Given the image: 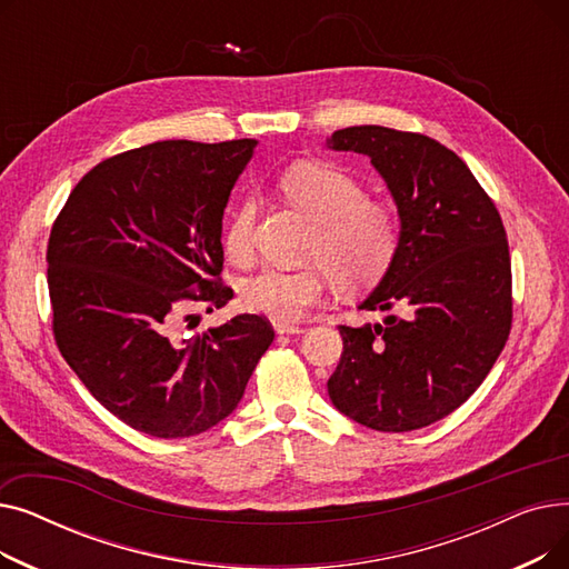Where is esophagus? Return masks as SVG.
<instances>
[{"label":"esophagus","mask_w":569,"mask_h":569,"mask_svg":"<svg viewBox=\"0 0 569 569\" xmlns=\"http://www.w3.org/2000/svg\"><path fill=\"white\" fill-rule=\"evenodd\" d=\"M274 330H277V335H302L305 327H300V325H274Z\"/></svg>","instance_id":"esophagus-1"}]
</instances>
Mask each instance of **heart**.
Wrapping results in <instances>:
<instances>
[{"instance_id":"obj_1","label":"heart","mask_w":569,"mask_h":569,"mask_svg":"<svg viewBox=\"0 0 569 569\" xmlns=\"http://www.w3.org/2000/svg\"><path fill=\"white\" fill-rule=\"evenodd\" d=\"M288 200L316 223L311 260L322 267L274 269L242 283V302L251 313L277 325H292L322 302L327 274L346 290L376 283L390 267L399 247V219L390 204L367 198L360 179L332 163H300L281 179ZM256 204L247 200L230 219L223 237L232 262L253 253Z\"/></svg>"}]
</instances>
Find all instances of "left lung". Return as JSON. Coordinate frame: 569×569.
Returning <instances> with one entry per match:
<instances>
[{
  "instance_id": "1",
  "label": "left lung",
  "mask_w": 569,
  "mask_h": 569,
  "mask_svg": "<svg viewBox=\"0 0 569 569\" xmlns=\"http://www.w3.org/2000/svg\"><path fill=\"white\" fill-rule=\"evenodd\" d=\"M327 147L371 159L401 221L399 247L360 305L399 313L339 325L332 403L376 431L403 433L457 410L482 385L512 327V262L498 209L438 140L387 127L335 131Z\"/></svg>"
}]
</instances>
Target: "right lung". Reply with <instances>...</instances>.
<instances>
[{"label":"right lung","instance_id":"obj_1","mask_svg":"<svg viewBox=\"0 0 569 569\" xmlns=\"http://www.w3.org/2000/svg\"><path fill=\"white\" fill-rule=\"evenodd\" d=\"M256 144L129 149L89 170L52 223L57 348L103 408L147 436L187 438L226 420L274 341L253 313L191 339L177 332L184 305L212 313L232 300L221 283L223 209Z\"/></svg>","mask_w":569,"mask_h":569}]
</instances>
